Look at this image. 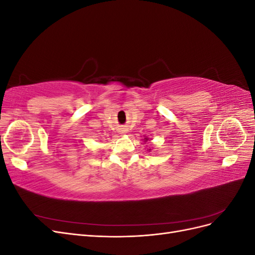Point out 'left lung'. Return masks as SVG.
I'll use <instances>...</instances> for the list:
<instances>
[{
    "mask_svg": "<svg viewBox=\"0 0 255 255\" xmlns=\"http://www.w3.org/2000/svg\"><path fill=\"white\" fill-rule=\"evenodd\" d=\"M143 140H144V142H146V141L149 140V138H148V137H144V138H143ZM148 151L150 152V151H151V149H150V150H148Z\"/></svg>",
    "mask_w": 255,
    "mask_h": 255,
    "instance_id": "obj_1",
    "label": "left lung"
}]
</instances>
